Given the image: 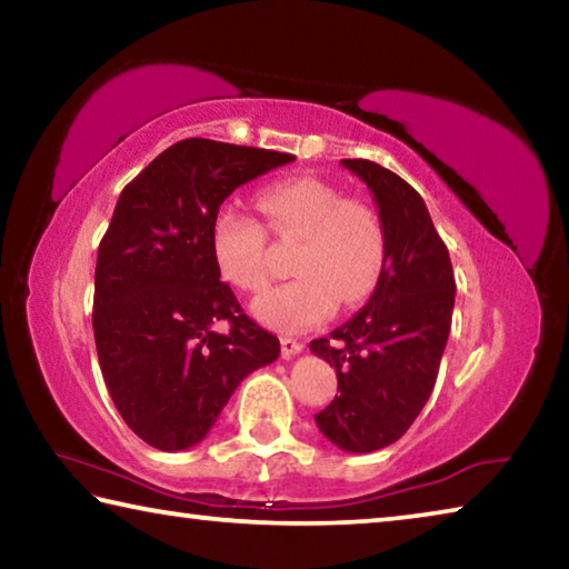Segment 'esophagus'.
Listing matches in <instances>:
<instances>
[{"instance_id": "1", "label": "esophagus", "mask_w": 569, "mask_h": 569, "mask_svg": "<svg viewBox=\"0 0 569 569\" xmlns=\"http://www.w3.org/2000/svg\"><path fill=\"white\" fill-rule=\"evenodd\" d=\"M281 351H283V356L301 353L303 351V341L291 339V336H283V339H281Z\"/></svg>"}]
</instances>
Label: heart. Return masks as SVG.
<instances>
[{"label":"heart","instance_id":"obj_1","mask_svg":"<svg viewBox=\"0 0 569 569\" xmlns=\"http://www.w3.org/2000/svg\"><path fill=\"white\" fill-rule=\"evenodd\" d=\"M268 228L301 238L293 256L298 278L261 293L250 311L278 331H306L329 319L336 301L356 306L377 288L387 263V233L369 206L346 200L319 178L276 180L258 192ZM210 248L220 276L240 291L268 283L266 228L236 206H223L210 226Z\"/></svg>","mask_w":569,"mask_h":569}]
</instances>
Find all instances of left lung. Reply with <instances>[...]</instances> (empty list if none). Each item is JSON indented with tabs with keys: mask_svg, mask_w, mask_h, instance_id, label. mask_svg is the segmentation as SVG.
Returning a JSON list of instances; mask_svg holds the SVG:
<instances>
[{
	"mask_svg": "<svg viewBox=\"0 0 569 569\" xmlns=\"http://www.w3.org/2000/svg\"><path fill=\"white\" fill-rule=\"evenodd\" d=\"M371 190L387 233V263L359 313L313 339L336 369L339 397L316 413L321 435L369 455L403 437L435 389L455 311V271L417 190L371 160H341Z\"/></svg>",
	"mask_w": 569,
	"mask_h": 569,
	"instance_id": "8db88e82",
	"label": "left lung"
}]
</instances>
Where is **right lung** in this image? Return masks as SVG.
I'll return each mask as SVG.
<instances>
[{
  "label": "right lung",
  "instance_id": "1",
  "mask_svg": "<svg viewBox=\"0 0 569 569\" xmlns=\"http://www.w3.org/2000/svg\"><path fill=\"white\" fill-rule=\"evenodd\" d=\"M291 160L188 138L120 192L98 250L92 329L114 407L150 447H196L238 383L281 353L220 281L210 226L238 186ZM218 320L229 321L226 335Z\"/></svg>",
  "mask_w": 569,
  "mask_h": 569
}]
</instances>
